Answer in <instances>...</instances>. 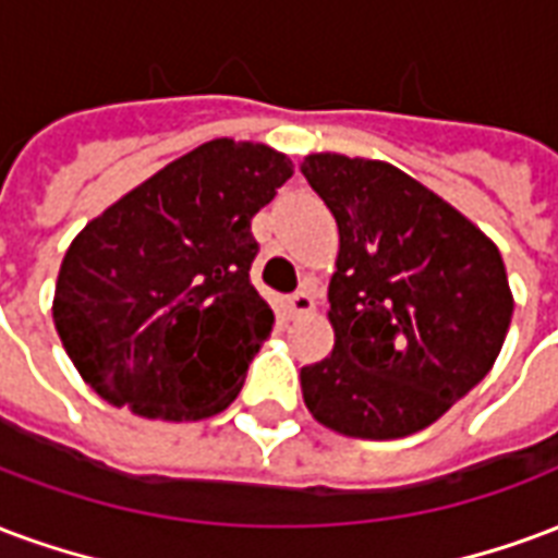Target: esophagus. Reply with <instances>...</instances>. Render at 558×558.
<instances>
[{
  "mask_svg": "<svg viewBox=\"0 0 558 558\" xmlns=\"http://www.w3.org/2000/svg\"><path fill=\"white\" fill-rule=\"evenodd\" d=\"M313 295L311 292H295V295H290L287 299V311H290V316H307V313H313Z\"/></svg>",
  "mask_w": 558,
  "mask_h": 558,
  "instance_id": "1",
  "label": "esophagus"
}]
</instances>
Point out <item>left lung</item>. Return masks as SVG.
Listing matches in <instances>:
<instances>
[{
	"label": "left lung",
	"mask_w": 558,
	"mask_h": 558,
	"mask_svg": "<svg viewBox=\"0 0 558 558\" xmlns=\"http://www.w3.org/2000/svg\"><path fill=\"white\" fill-rule=\"evenodd\" d=\"M340 254L328 301L333 352L301 369L322 426L393 440L435 423L497 361L511 301L497 245L393 165L313 153Z\"/></svg>",
	"instance_id": "8db88e82"
}]
</instances>
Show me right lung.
<instances>
[{
	"instance_id": "add662e5",
	"label": "right lung",
	"mask_w": 558,
	"mask_h": 558,
	"mask_svg": "<svg viewBox=\"0 0 558 558\" xmlns=\"http://www.w3.org/2000/svg\"><path fill=\"white\" fill-rule=\"evenodd\" d=\"M292 177L266 144L216 138L85 225L64 254L52 319L97 393L147 420L225 411L275 313L251 283V218Z\"/></svg>"
}]
</instances>
